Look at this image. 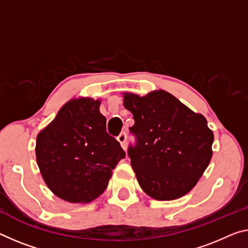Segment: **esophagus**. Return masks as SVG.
Masks as SVG:
<instances>
[{
    "label": "esophagus",
    "instance_id": "34e87169",
    "mask_svg": "<svg viewBox=\"0 0 248 248\" xmlns=\"http://www.w3.org/2000/svg\"><path fill=\"white\" fill-rule=\"evenodd\" d=\"M117 139L120 142L121 147H123L124 150H125V148H127V133H125L124 131H123L119 136L117 137Z\"/></svg>",
    "mask_w": 248,
    "mask_h": 248
}]
</instances>
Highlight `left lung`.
<instances>
[{"label":"left lung","mask_w":248,"mask_h":248,"mask_svg":"<svg viewBox=\"0 0 248 248\" xmlns=\"http://www.w3.org/2000/svg\"><path fill=\"white\" fill-rule=\"evenodd\" d=\"M135 124L128 155L142 190L155 200H175L198 183L212 158L214 135L205 118L164 90L124 93Z\"/></svg>","instance_id":"obj_1"}]
</instances>
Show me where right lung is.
<instances>
[{
	"label": "right lung",
	"mask_w": 248,
	"mask_h": 248,
	"mask_svg": "<svg viewBox=\"0 0 248 248\" xmlns=\"http://www.w3.org/2000/svg\"><path fill=\"white\" fill-rule=\"evenodd\" d=\"M99 100L80 98L66 104L38 133L36 160L55 195L72 203H88L106 190L111 171L125 156L109 135Z\"/></svg>",
	"instance_id": "1"
}]
</instances>
